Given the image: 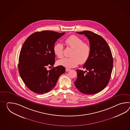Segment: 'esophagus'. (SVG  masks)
Instances as JSON below:
<instances>
[{"label": "esophagus", "mask_w": 130, "mask_h": 130, "mask_svg": "<svg viewBox=\"0 0 130 130\" xmlns=\"http://www.w3.org/2000/svg\"><path fill=\"white\" fill-rule=\"evenodd\" d=\"M70 70V69H66V72H68V71H69Z\"/></svg>", "instance_id": "34e87169"}]
</instances>
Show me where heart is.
I'll return each mask as SVG.
<instances>
[{"label": "heart", "instance_id": "obj_1", "mask_svg": "<svg viewBox=\"0 0 130 130\" xmlns=\"http://www.w3.org/2000/svg\"><path fill=\"white\" fill-rule=\"evenodd\" d=\"M67 46L73 48L70 54L71 57L63 58L57 61L59 65L67 68H72L79 64H84L88 61L91 53V47L89 44L84 42L81 38L75 35L69 36L65 40ZM63 46L57 43L54 46V52L58 58L63 56Z\"/></svg>", "mask_w": 130, "mask_h": 130}]
</instances>
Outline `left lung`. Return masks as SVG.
Segmentation results:
<instances>
[{"label":"left lung","mask_w":130,"mask_h":130,"mask_svg":"<svg viewBox=\"0 0 130 130\" xmlns=\"http://www.w3.org/2000/svg\"><path fill=\"white\" fill-rule=\"evenodd\" d=\"M77 33L88 38L91 53L88 61L83 66V69L86 70L76 69L77 77L74 84L82 93L96 94L104 90L110 81L113 63L111 52L106 41L101 36L90 31Z\"/></svg>","instance_id":"1"}]
</instances>
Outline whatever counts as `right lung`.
I'll return each mask as SVG.
<instances>
[{"mask_svg": "<svg viewBox=\"0 0 130 130\" xmlns=\"http://www.w3.org/2000/svg\"><path fill=\"white\" fill-rule=\"evenodd\" d=\"M65 34L52 31L35 32L23 44L19 56L18 69L23 82L34 92L43 94L55 86L60 76L65 72L62 66H54L55 55L54 46Z\"/></svg>", "mask_w": 130, "mask_h": 130, "instance_id": "1", "label": "right lung"}]
</instances>
